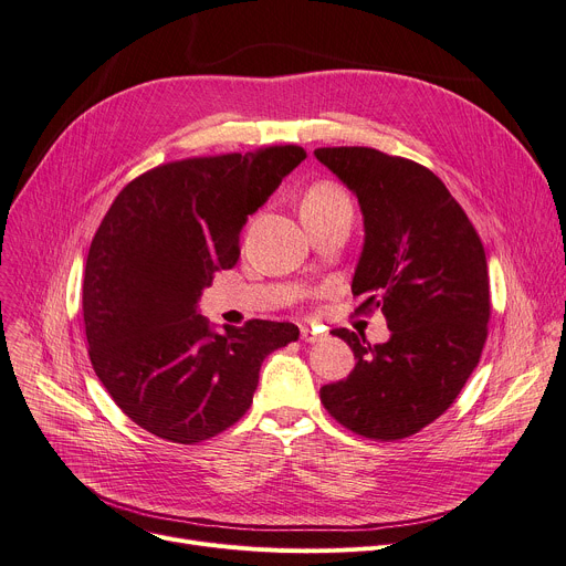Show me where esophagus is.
Segmentation results:
<instances>
[{"label":"esophagus","instance_id":"obj_1","mask_svg":"<svg viewBox=\"0 0 566 566\" xmlns=\"http://www.w3.org/2000/svg\"><path fill=\"white\" fill-rule=\"evenodd\" d=\"M323 337V331L321 328H312V325H303L301 328V339L307 342V344H314Z\"/></svg>","mask_w":566,"mask_h":566}]
</instances>
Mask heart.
I'll list each match as a JSON object with an SVG mask.
<instances>
[{
  "instance_id": "heart-1",
  "label": "heart",
  "mask_w": 566,
  "mask_h": 566,
  "mask_svg": "<svg viewBox=\"0 0 566 566\" xmlns=\"http://www.w3.org/2000/svg\"><path fill=\"white\" fill-rule=\"evenodd\" d=\"M339 206H350V199L339 186L331 181L314 184L303 197V213L333 211V208H339Z\"/></svg>"
}]
</instances>
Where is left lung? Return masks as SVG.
Instances as JSON below:
<instances>
[{
  "label": "left lung",
  "instance_id": "1",
  "mask_svg": "<svg viewBox=\"0 0 566 566\" xmlns=\"http://www.w3.org/2000/svg\"><path fill=\"white\" fill-rule=\"evenodd\" d=\"M314 156L355 192L365 248L353 293L363 314L380 310L390 339L371 346L339 328L355 369L323 385L342 427L401 440L448 410L478 367L489 335L486 252L478 229L440 178L420 163L369 146H323Z\"/></svg>",
  "mask_w": 566,
  "mask_h": 566
}]
</instances>
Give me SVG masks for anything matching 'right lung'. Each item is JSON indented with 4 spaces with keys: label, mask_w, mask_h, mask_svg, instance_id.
Instances as JSON below:
<instances>
[{
    "label": "right lung",
    "mask_w": 566,
    "mask_h": 566,
    "mask_svg": "<svg viewBox=\"0 0 566 566\" xmlns=\"http://www.w3.org/2000/svg\"><path fill=\"white\" fill-rule=\"evenodd\" d=\"M307 158L303 146L171 160L116 195L88 248L82 314L88 360L128 418L195 444L248 412L268 353L298 325L252 318L211 333L199 293L241 256V229Z\"/></svg>",
    "instance_id": "right-lung-1"
}]
</instances>
